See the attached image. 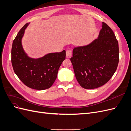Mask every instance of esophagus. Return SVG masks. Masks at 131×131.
<instances>
[{
    "label": "esophagus",
    "instance_id": "34e87169",
    "mask_svg": "<svg viewBox=\"0 0 131 131\" xmlns=\"http://www.w3.org/2000/svg\"><path fill=\"white\" fill-rule=\"evenodd\" d=\"M72 51L70 50H68L66 51V57L67 58H69L72 57Z\"/></svg>",
    "mask_w": 131,
    "mask_h": 131
}]
</instances>
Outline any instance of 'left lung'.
<instances>
[{"label": "left lung", "mask_w": 131, "mask_h": 131, "mask_svg": "<svg viewBox=\"0 0 131 131\" xmlns=\"http://www.w3.org/2000/svg\"><path fill=\"white\" fill-rule=\"evenodd\" d=\"M75 77L85 89L104 85L115 72L119 61L118 43L104 22L98 37L89 44L75 47L70 58Z\"/></svg>", "instance_id": "1"}]
</instances>
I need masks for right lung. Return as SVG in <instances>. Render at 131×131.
<instances>
[{
	"label": "right lung",
	"mask_w": 131,
	"mask_h": 131,
	"mask_svg": "<svg viewBox=\"0 0 131 131\" xmlns=\"http://www.w3.org/2000/svg\"><path fill=\"white\" fill-rule=\"evenodd\" d=\"M29 25L26 23L22 28L13 41L12 65L14 72L25 85L35 90H46L56 80L59 67L66 59V51L49 53L38 58L29 57L22 44L25 29Z\"/></svg>",
	"instance_id": "right-lung-1"
}]
</instances>
